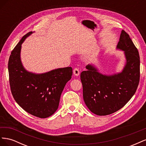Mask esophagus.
Wrapping results in <instances>:
<instances>
[{
  "label": "esophagus",
  "mask_w": 146,
  "mask_h": 146,
  "mask_svg": "<svg viewBox=\"0 0 146 146\" xmlns=\"http://www.w3.org/2000/svg\"><path fill=\"white\" fill-rule=\"evenodd\" d=\"M73 73L76 76H78L80 75V70L77 68H75L73 70Z\"/></svg>",
  "instance_id": "1"
}]
</instances>
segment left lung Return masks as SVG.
<instances>
[{"mask_svg":"<svg viewBox=\"0 0 146 146\" xmlns=\"http://www.w3.org/2000/svg\"><path fill=\"white\" fill-rule=\"evenodd\" d=\"M117 48L124 51L126 58L121 72L107 76L89 64L86 66L88 70L80 74L84 102L97 115H108L122 108L135 94L139 85V52L129 35L123 30Z\"/></svg>","mask_w":146,"mask_h":146,"instance_id":"1","label":"left lung"}]
</instances>
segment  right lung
Returning a JSON list of instances; mask_svg holds the SVG:
<instances>
[{"instance_id": "right-lung-1", "label": "right lung", "mask_w": 146, "mask_h": 146, "mask_svg": "<svg viewBox=\"0 0 146 146\" xmlns=\"http://www.w3.org/2000/svg\"><path fill=\"white\" fill-rule=\"evenodd\" d=\"M32 33L25 35L11 51L8 65L10 89L17 104L25 111L46 118L58 109L61 94L72 77V68H58L41 74L26 70L21 60V45Z\"/></svg>"}]
</instances>
